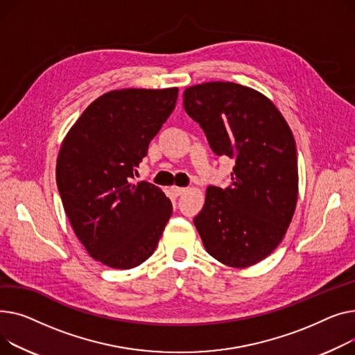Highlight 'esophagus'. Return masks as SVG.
Masks as SVG:
<instances>
[{
    "label": "esophagus",
    "mask_w": 355,
    "mask_h": 355,
    "mask_svg": "<svg viewBox=\"0 0 355 355\" xmlns=\"http://www.w3.org/2000/svg\"><path fill=\"white\" fill-rule=\"evenodd\" d=\"M172 192L176 195V196H180V195H183L184 192H186V189L184 187H179V186H173L172 187Z\"/></svg>",
    "instance_id": "obj_1"
}]
</instances>
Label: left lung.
Segmentation results:
<instances>
[{"label":"left lung","mask_w":355,"mask_h":355,"mask_svg":"<svg viewBox=\"0 0 355 355\" xmlns=\"http://www.w3.org/2000/svg\"><path fill=\"white\" fill-rule=\"evenodd\" d=\"M183 107L215 155L235 159L231 186L207 187L193 219L203 246L223 265H255L279 245L295 212L294 135L266 96L231 81L187 87Z\"/></svg>","instance_id":"left-lung-1"}]
</instances>
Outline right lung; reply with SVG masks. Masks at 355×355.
Segmentation results:
<instances>
[{
	"instance_id": "obj_1",
	"label": "right lung",
	"mask_w": 355,
	"mask_h": 355,
	"mask_svg": "<svg viewBox=\"0 0 355 355\" xmlns=\"http://www.w3.org/2000/svg\"><path fill=\"white\" fill-rule=\"evenodd\" d=\"M178 92L104 93L61 143L55 180L62 206L78 241L103 265L130 269L144 262L172 215V202L162 189L132 179L173 112Z\"/></svg>"
}]
</instances>
